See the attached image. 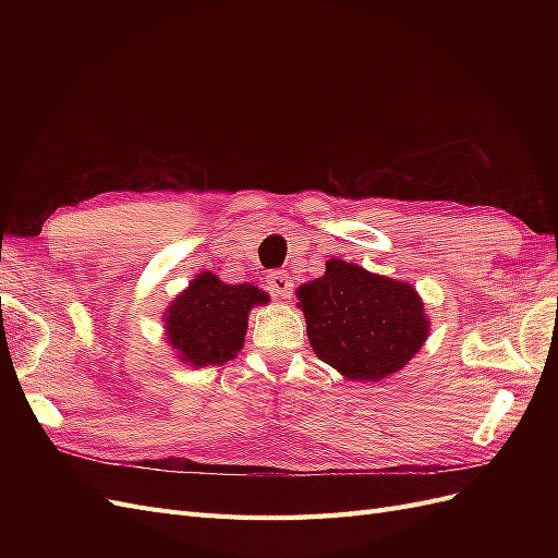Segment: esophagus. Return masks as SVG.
Returning a JSON list of instances; mask_svg holds the SVG:
<instances>
[{
  "mask_svg": "<svg viewBox=\"0 0 558 558\" xmlns=\"http://www.w3.org/2000/svg\"><path fill=\"white\" fill-rule=\"evenodd\" d=\"M267 286H269V291H272L281 300L291 298V293H293V279H291L289 272H281V269H279V272L267 275Z\"/></svg>",
  "mask_w": 558,
  "mask_h": 558,
  "instance_id": "esophagus-1",
  "label": "esophagus"
}]
</instances>
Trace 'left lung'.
I'll return each instance as SVG.
<instances>
[{
  "label": "left lung",
  "mask_w": 558,
  "mask_h": 558,
  "mask_svg": "<svg viewBox=\"0 0 558 558\" xmlns=\"http://www.w3.org/2000/svg\"><path fill=\"white\" fill-rule=\"evenodd\" d=\"M316 356L347 379L377 381L412 361L428 318L410 283L328 260L326 275L298 289Z\"/></svg>",
  "instance_id": "8db88e82"
}]
</instances>
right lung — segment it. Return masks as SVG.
I'll return each instance as SVG.
<instances>
[{
    "label": "right lung",
    "instance_id": "right-lung-1",
    "mask_svg": "<svg viewBox=\"0 0 558 558\" xmlns=\"http://www.w3.org/2000/svg\"><path fill=\"white\" fill-rule=\"evenodd\" d=\"M265 302L267 293L256 286H230L202 272L167 310V337L181 361L193 367L226 363L242 349L248 310Z\"/></svg>",
    "mask_w": 558,
    "mask_h": 558
}]
</instances>
